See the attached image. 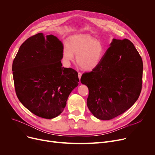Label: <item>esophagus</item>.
Instances as JSON below:
<instances>
[{
	"mask_svg": "<svg viewBox=\"0 0 155 155\" xmlns=\"http://www.w3.org/2000/svg\"><path fill=\"white\" fill-rule=\"evenodd\" d=\"M78 78H79V80H80L81 77H82V73H81L80 72H78Z\"/></svg>",
	"mask_w": 155,
	"mask_h": 155,
	"instance_id": "esophagus-1",
	"label": "esophagus"
}]
</instances>
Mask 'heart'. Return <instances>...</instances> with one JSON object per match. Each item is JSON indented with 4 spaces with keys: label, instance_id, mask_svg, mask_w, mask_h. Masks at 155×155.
Wrapping results in <instances>:
<instances>
[{
    "label": "heart",
    "instance_id": "b5f03b06",
    "mask_svg": "<svg viewBox=\"0 0 155 155\" xmlns=\"http://www.w3.org/2000/svg\"><path fill=\"white\" fill-rule=\"evenodd\" d=\"M105 54L103 43L87 35H75L68 39L63 49V58L67 62L76 61L85 71H92L101 64Z\"/></svg>",
    "mask_w": 155,
    "mask_h": 155
}]
</instances>
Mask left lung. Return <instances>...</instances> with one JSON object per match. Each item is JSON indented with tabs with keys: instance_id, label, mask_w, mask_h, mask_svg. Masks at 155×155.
Listing matches in <instances>:
<instances>
[{
	"instance_id": "left-lung-1",
	"label": "left lung",
	"mask_w": 155,
	"mask_h": 155,
	"mask_svg": "<svg viewBox=\"0 0 155 155\" xmlns=\"http://www.w3.org/2000/svg\"><path fill=\"white\" fill-rule=\"evenodd\" d=\"M143 65L134 45L113 39L101 64L81 77L88 88L87 107L101 120H110L136 102L142 87Z\"/></svg>"
}]
</instances>
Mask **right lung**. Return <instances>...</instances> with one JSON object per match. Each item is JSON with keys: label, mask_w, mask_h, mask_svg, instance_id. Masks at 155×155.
I'll return each instance as SVG.
<instances>
[{"label": "right lung", "mask_w": 155, "mask_h": 155, "mask_svg": "<svg viewBox=\"0 0 155 155\" xmlns=\"http://www.w3.org/2000/svg\"><path fill=\"white\" fill-rule=\"evenodd\" d=\"M63 49L58 38L40 32L21 45L13 61L16 95L24 106L38 117L58 116L78 85V73L62 67Z\"/></svg>", "instance_id": "right-lung-1"}]
</instances>
